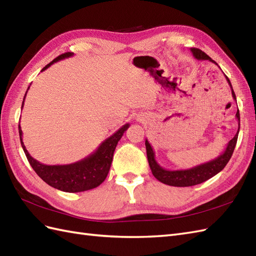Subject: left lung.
<instances>
[{"label": "left lung", "mask_w": 256, "mask_h": 256, "mask_svg": "<svg viewBox=\"0 0 256 256\" xmlns=\"http://www.w3.org/2000/svg\"><path fill=\"white\" fill-rule=\"evenodd\" d=\"M190 50L194 54V58H196L198 60H208L215 64H218L212 60V58H210L204 53V52H202L201 50L190 48ZM226 80L229 84V86H230V88H232V98L236 100V95H234V92L232 90V83H230V81H229V78L227 76H226ZM236 118H237V120H238V132L236 133V135L234 136V138L232 140H229V142L226 146V149L224 150V152H222L220 156H218V158H215V159L208 161V162H206V163H202V164L194 166L192 168L175 170V171H170V170L163 168L159 164V163L156 161L154 149H152V145H150V142L146 140L145 145H146V150H147V158H148L150 170H152V172L154 178L159 182H163V184H166L170 186L189 187V186H194V185L201 184V182L210 180L211 178H213L214 175L220 173L222 170L226 166L228 161L230 160L232 152L234 150V147H236V144H237L239 128H240L239 110L237 111V114H236Z\"/></svg>", "instance_id": "left-lung-1"}]
</instances>
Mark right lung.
I'll return each instance as SVG.
<instances>
[{
	"label": "right lung",
	"mask_w": 256,
	"mask_h": 256,
	"mask_svg": "<svg viewBox=\"0 0 256 256\" xmlns=\"http://www.w3.org/2000/svg\"><path fill=\"white\" fill-rule=\"evenodd\" d=\"M71 56H74V53H70V52L60 55L56 57L53 62L45 66L42 71L50 67L54 62H57ZM26 95H27V92H26ZM26 95L24 97V102ZM24 102L22 109L24 107ZM128 123L124 124V126L118 130L116 133L108 137L107 140H104L100 144V147H98L93 154L88 156L86 158L74 163H71V164L64 166H46L32 158L30 154L28 152V150L26 149V146L24 145L22 130L20 128V124H19L18 128L22 147L30 163V166L34 170V172L40 176L46 184L58 189V190H62L64 192H81L96 188L106 180L111 166V162H112L114 152L118 145V142L121 140L123 133L128 128Z\"/></svg>",
	"instance_id": "1"
}]
</instances>
